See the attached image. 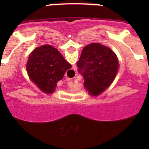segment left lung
I'll list each match as a JSON object with an SVG mask.
<instances>
[{
  "instance_id": "left-lung-1",
  "label": "left lung",
  "mask_w": 149,
  "mask_h": 149,
  "mask_svg": "<svg viewBox=\"0 0 149 149\" xmlns=\"http://www.w3.org/2000/svg\"><path fill=\"white\" fill-rule=\"evenodd\" d=\"M77 65L84 77L85 88L92 95H98L114 80L119 62L110 48L92 43L84 48Z\"/></svg>"
}]
</instances>
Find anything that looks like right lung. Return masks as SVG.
<instances>
[{
  "instance_id": "right-lung-1",
  "label": "right lung",
  "mask_w": 149,
  "mask_h": 149,
  "mask_svg": "<svg viewBox=\"0 0 149 149\" xmlns=\"http://www.w3.org/2000/svg\"><path fill=\"white\" fill-rule=\"evenodd\" d=\"M71 68L72 65L63 58L58 50L48 45L34 49L27 63L30 78L46 93H53L56 83Z\"/></svg>"
}]
</instances>
